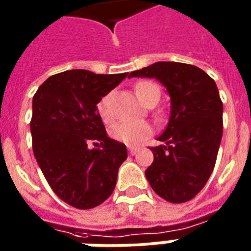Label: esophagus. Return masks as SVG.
<instances>
[{
  "instance_id": "1",
  "label": "esophagus",
  "mask_w": 251,
  "mask_h": 251,
  "mask_svg": "<svg viewBox=\"0 0 251 251\" xmlns=\"http://www.w3.org/2000/svg\"><path fill=\"white\" fill-rule=\"evenodd\" d=\"M138 151H139V149H134V147H130V149H129V153H130V155H135V153H137Z\"/></svg>"
}]
</instances>
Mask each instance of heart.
<instances>
[{"mask_svg":"<svg viewBox=\"0 0 251 251\" xmlns=\"http://www.w3.org/2000/svg\"><path fill=\"white\" fill-rule=\"evenodd\" d=\"M137 98L141 100L145 105L156 102L160 98V88L156 83L151 80H142L134 87ZM99 117L106 125L112 124L114 120L113 112L110 108V95H105L99 100L98 105ZM152 127L147 122H137V124H120L114 126L112 130V137L118 142H122L127 146H138L142 142H145L147 138L151 137Z\"/></svg>","mask_w":251,"mask_h":251,"instance_id":"obj_1","label":"heart"}]
</instances>
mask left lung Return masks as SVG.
Instances as JSON below:
<instances>
[{"instance_id": "left-lung-1", "label": "left lung", "mask_w": 251, "mask_h": 251, "mask_svg": "<svg viewBox=\"0 0 251 251\" xmlns=\"http://www.w3.org/2000/svg\"><path fill=\"white\" fill-rule=\"evenodd\" d=\"M129 76L156 78L171 96V117L151 147L153 163L146 177L171 203L190 201L214 171L223 137V102L215 80L202 69L181 62H156Z\"/></svg>"}]
</instances>
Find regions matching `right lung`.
<instances>
[{"mask_svg": "<svg viewBox=\"0 0 251 251\" xmlns=\"http://www.w3.org/2000/svg\"><path fill=\"white\" fill-rule=\"evenodd\" d=\"M127 74L68 70L49 76L33 95L29 127L35 159L54 194L79 210L109 198L127 157L126 146L106 135L96 109Z\"/></svg>", "mask_w": 251, "mask_h": 251, "instance_id": "1", "label": "right lung"}]
</instances>
